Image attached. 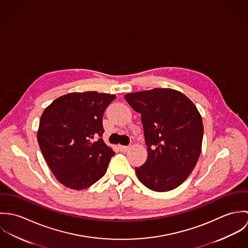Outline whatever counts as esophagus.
Instances as JSON below:
<instances>
[{
	"mask_svg": "<svg viewBox=\"0 0 248 248\" xmlns=\"http://www.w3.org/2000/svg\"><path fill=\"white\" fill-rule=\"evenodd\" d=\"M118 148L120 150V152H127L130 149V146H124V145H118Z\"/></svg>",
	"mask_w": 248,
	"mask_h": 248,
	"instance_id": "esophagus-1",
	"label": "esophagus"
}]
</instances>
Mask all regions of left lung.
I'll list each match as a JSON object with an SVG mask.
<instances>
[{"mask_svg": "<svg viewBox=\"0 0 248 248\" xmlns=\"http://www.w3.org/2000/svg\"><path fill=\"white\" fill-rule=\"evenodd\" d=\"M124 98L141 114L148 158L136 168L139 179L155 192L177 188L192 173L202 152L203 124L197 107L173 89L155 88Z\"/></svg>", "mask_w": 248, "mask_h": 248, "instance_id": "1", "label": "left lung"}]
</instances>
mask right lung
I'll return each instance as SVG.
<instances>
[{"mask_svg": "<svg viewBox=\"0 0 248 248\" xmlns=\"http://www.w3.org/2000/svg\"><path fill=\"white\" fill-rule=\"evenodd\" d=\"M114 94L71 93L55 99L40 118L37 140L56 179L83 190L106 174L114 152L102 140V118Z\"/></svg>", "mask_w": 248, "mask_h": 248, "instance_id": "1", "label": "right lung"}]
</instances>
